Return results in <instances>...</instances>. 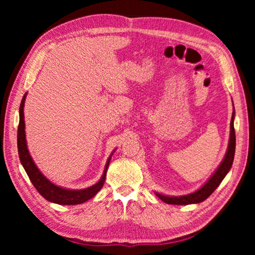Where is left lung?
<instances>
[{
  "instance_id": "1",
  "label": "left lung",
  "mask_w": 255,
  "mask_h": 255,
  "mask_svg": "<svg viewBox=\"0 0 255 255\" xmlns=\"http://www.w3.org/2000/svg\"><path fill=\"white\" fill-rule=\"evenodd\" d=\"M234 118H235V110H233L232 115V120H231V132H230V140H228V147L226 150L225 156L222 163L219 164L213 175L210 176L208 181L202 185L200 189H198L197 191L189 193V195L185 196H179V197H170L165 195H161V193L155 192L156 196L161 199L162 201L166 202V204L170 205H191V204H199L206 200L211 193H213L216 188L221 184L222 181L225 178L226 174L230 172L233 161H234V155H235V145H236V139H235V129H234Z\"/></svg>"
}]
</instances>
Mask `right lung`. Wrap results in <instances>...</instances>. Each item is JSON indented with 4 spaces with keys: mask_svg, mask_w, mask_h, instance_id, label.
Instances as JSON below:
<instances>
[{
    "mask_svg": "<svg viewBox=\"0 0 255 255\" xmlns=\"http://www.w3.org/2000/svg\"><path fill=\"white\" fill-rule=\"evenodd\" d=\"M25 97H27V93H24L22 101H21V105H20V109H19L20 119H19V127H18V152H19L20 162L22 164L25 172H27V174L29 176L30 181H31V183L33 184V187L37 189V191L39 192L46 200L54 202V204L79 205L90 200L91 198L96 196L103 187V183H105L106 175H107L108 166H109L110 159L114 153H112L109 156V158H108L101 179L99 180L96 184L91 185V187L86 189L73 190V189L62 188L59 187V185H56L53 182H50V181L41 173L40 170L38 169L36 163L33 162L31 155L29 153V149L27 146V139H25V130H24L25 125H24L23 107H24Z\"/></svg>",
    "mask_w": 255,
    "mask_h": 255,
    "instance_id": "1",
    "label": "right lung"
}]
</instances>
